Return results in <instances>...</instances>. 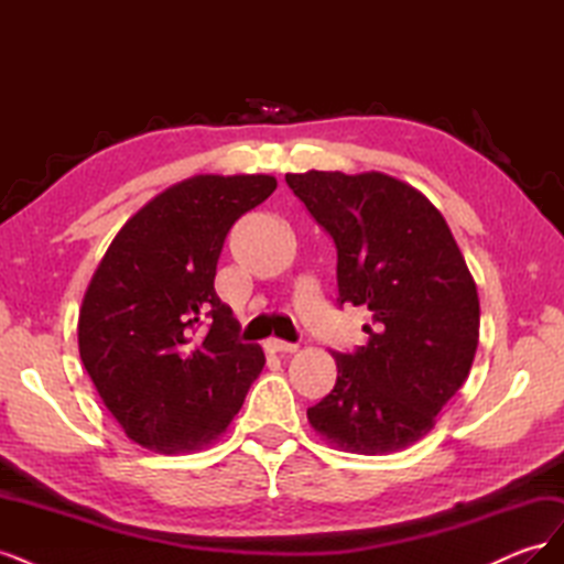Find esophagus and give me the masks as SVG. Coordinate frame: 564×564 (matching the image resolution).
<instances>
[{"label": "esophagus", "mask_w": 564, "mask_h": 564, "mask_svg": "<svg viewBox=\"0 0 564 564\" xmlns=\"http://www.w3.org/2000/svg\"><path fill=\"white\" fill-rule=\"evenodd\" d=\"M265 350H270V352H296L299 346L296 344H286V340H280V338H268L265 340Z\"/></svg>", "instance_id": "obj_1"}]
</instances>
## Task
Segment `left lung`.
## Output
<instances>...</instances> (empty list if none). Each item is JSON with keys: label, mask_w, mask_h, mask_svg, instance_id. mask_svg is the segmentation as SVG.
<instances>
[{"label": "left lung", "mask_w": 564, "mask_h": 564, "mask_svg": "<svg viewBox=\"0 0 564 564\" xmlns=\"http://www.w3.org/2000/svg\"><path fill=\"white\" fill-rule=\"evenodd\" d=\"M336 245L338 303L362 305L367 346L334 352L336 386L308 409L329 445L392 454L429 435L464 386L480 338V301L447 220L381 172L286 174Z\"/></svg>", "instance_id": "8db88e82"}]
</instances>
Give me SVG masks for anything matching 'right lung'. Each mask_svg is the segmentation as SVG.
Listing matches in <instances>:
<instances>
[{"mask_svg":"<svg viewBox=\"0 0 564 564\" xmlns=\"http://www.w3.org/2000/svg\"><path fill=\"white\" fill-rule=\"evenodd\" d=\"M275 176L199 174L152 197L115 235L82 301V365L129 440L195 452L226 433L265 365L214 278L232 224Z\"/></svg>","mask_w":564,"mask_h":564,"instance_id":"1","label":"right lung"}]
</instances>
